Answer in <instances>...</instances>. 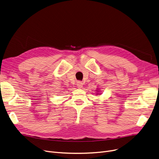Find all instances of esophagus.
Returning a JSON list of instances; mask_svg holds the SVG:
<instances>
[{
  "label": "esophagus",
  "instance_id": "34e87169",
  "mask_svg": "<svg viewBox=\"0 0 159 159\" xmlns=\"http://www.w3.org/2000/svg\"><path fill=\"white\" fill-rule=\"evenodd\" d=\"M77 86L79 88H82V86H83V83L81 82V81H77Z\"/></svg>",
  "mask_w": 159,
  "mask_h": 159
}]
</instances>
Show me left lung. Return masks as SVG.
I'll return each instance as SVG.
<instances>
[{
	"instance_id": "left-lung-1",
	"label": "left lung",
	"mask_w": 159,
	"mask_h": 159,
	"mask_svg": "<svg viewBox=\"0 0 159 159\" xmlns=\"http://www.w3.org/2000/svg\"><path fill=\"white\" fill-rule=\"evenodd\" d=\"M98 94H99V93H97L96 95H98ZM99 95H100V94H99Z\"/></svg>"
}]
</instances>
